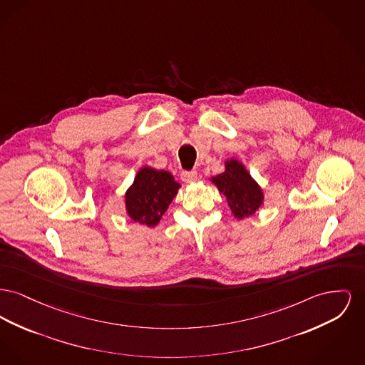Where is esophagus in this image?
<instances>
[{
    "label": "esophagus",
    "mask_w": 365,
    "mask_h": 365,
    "mask_svg": "<svg viewBox=\"0 0 365 365\" xmlns=\"http://www.w3.org/2000/svg\"><path fill=\"white\" fill-rule=\"evenodd\" d=\"M180 179L186 183H193L197 180V171H183L180 173Z\"/></svg>",
    "instance_id": "34e87169"
}]
</instances>
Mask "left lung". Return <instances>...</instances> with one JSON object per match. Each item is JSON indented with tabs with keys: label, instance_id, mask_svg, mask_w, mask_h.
Returning a JSON list of instances; mask_svg holds the SVG:
<instances>
[{
	"label": "left lung",
	"instance_id": "obj_1",
	"mask_svg": "<svg viewBox=\"0 0 365 365\" xmlns=\"http://www.w3.org/2000/svg\"><path fill=\"white\" fill-rule=\"evenodd\" d=\"M212 182L227 200V204L238 219L255 214L263 202V193L244 165L236 160L226 163V171L212 178Z\"/></svg>",
	"mask_w": 365,
	"mask_h": 365
}]
</instances>
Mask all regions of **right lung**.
<instances>
[{
  "instance_id": "right-lung-1",
  "label": "right lung",
  "mask_w": 365,
  "mask_h": 365,
  "mask_svg": "<svg viewBox=\"0 0 365 365\" xmlns=\"http://www.w3.org/2000/svg\"><path fill=\"white\" fill-rule=\"evenodd\" d=\"M180 185L170 172L149 167L138 172L133 185L125 194L129 217L149 227L155 226L165 214Z\"/></svg>"
}]
</instances>
